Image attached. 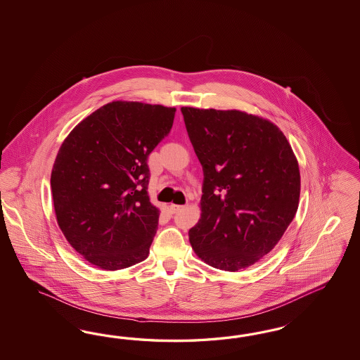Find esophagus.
Returning <instances> with one entry per match:
<instances>
[{"label": "esophagus", "instance_id": "esophagus-1", "mask_svg": "<svg viewBox=\"0 0 360 360\" xmlns=\"http://www.w3.org/2000/svg\"><path fill=\"white\" fill-rule=\"evenodd\" d=\"M184 208V206H179V205H174V203H172L170 206H169V210H170V212H173V214H175V212H178V211H181Z\"/></svg>", "mask_w": 360, "mask_h": 360}]
</instances>
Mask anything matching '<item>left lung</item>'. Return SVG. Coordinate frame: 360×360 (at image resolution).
<instances>
[{
    "mask_svg": "<svg viewBox=\"0 0 360 360\" xmlns=\"http://www.w3.org/2000/svg\"><path fill=\"white\" fill-rule=\"evenodd\" d=\"M181 110L205 176L190 244L202 262L238 272L272 251L295 218L298 161L272 121L238 109Z\"/></svg>",
    "mask_w": 360,
    "mask_h": 360,
    "instance_id": "obj_1",
    "label": "left lung"
}]
</instances>
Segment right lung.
<instances>
[{
    "mask_svg": "<svg viewBox=\"0 0 360 360\" xmlns=\"http://www.w3.org/2000/svg\"><path fill=\"white\" fill-rule=\"evenodd\" d=\"M174 107L116 100L70 131L56 154L51 193L59 229L104 271L148 257L160 208L148 195V155L173 127Z\"/></svg>",
    "mask_w": 360,
    "mask_h": 360,
    "instance_id": "obj_1",
    "label": "right lung"
}]
</instances>
